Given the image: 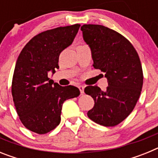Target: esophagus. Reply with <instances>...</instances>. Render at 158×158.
Segmentation results:
<instances>
[{
	"mask_svg": "<svg viewBox=\"0 0 158 158\" xmlns=\"http://www.w3.org/2000/svg\"><path fill=\"white\" fill-rule=\"evenodd\" d=\"M78 88H79V89H80V92L81 94H83L84 93V89H85V87H84L83 85H79L78 86Z\"/></svg>",
	"mask_w": 158,
	"mask_h": 158,
	"instance_id": "esophagus-1",
	"label": "esophagus"
}]
</instances>
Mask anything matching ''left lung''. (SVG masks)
Returning a JSON list of instances; mask_svg holds the SVG:
<instances>
[{
  "mask_svg": "<svg viewBox=\"0 0 158 158\" xmlns=\"http://www.w3.org/2000/svg\"><path fill=\"white\" fill-rule=\"evenodd\" d=\"M81 30L91 50L93 65L105 73L108 82L105 91L97 85L85 89L95 102L87 115L102 126H116L131 114L140 96L143 73L139 54L129 40L112 29L84 24Z\"/></svg>",
  "mask_w": 158,
  "mask_h": 158,
  "instance_id": "1",
  "label": "left lung"
}]
</instances>
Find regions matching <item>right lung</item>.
Instances as JSON below:
<instances>
[{"instance_id": "add662e5", "label": "right lung", "mask_w": 158, "mask_h": 158, "mask_svg": "<svg viewBox=\"0 0 158 158\" xmlns=\"http://www.w3.org/2000/svg\"><path fill=\"white\" fill-rule=\"evenodd\" d=\"M80 24L47 30L33 37L19 54L14 69L12 95L25 127L43 135L58 126L64 101L77 97L75 86L62 87L48 77L58 69L60 53L72 44Z\"/></svg>"}]
</instances>
